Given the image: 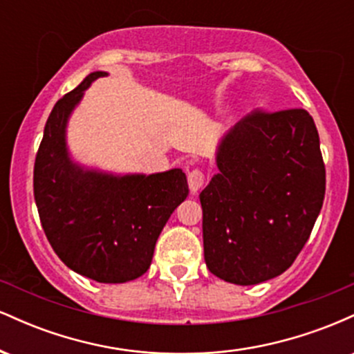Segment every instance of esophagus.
Masks as SVG:
<instances>
[{
	"instance_id": "34e87169",
	"label": "esophagus",
	"mask_w": 354,
	"mask_h": 354,
	"mask_svg": "<svg viewBox=\"0 0 354 354\" xmlns=\"http://www.w3.org/2000/svg\"><path fill=\"white\" fill-rule=\"evenodd\" d=\"M205 173L201 169H193V171L188 173V186L191 193H198L203 188V185H205Z\"/></svg>"
}]
</instances>
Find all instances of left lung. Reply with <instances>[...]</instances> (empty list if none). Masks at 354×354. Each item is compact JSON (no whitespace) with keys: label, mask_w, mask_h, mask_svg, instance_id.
<instances>
[{"label":"left lung","mask_w":354,"mask_h":354,"mask_svg":"<svg viewBox=\"0 0 354 354\" xmlns=\"http://www.w3.org/2000/svg\"><path fill=\"white\" fill-rule=\"evenodd\" d=\"M219 171L200 193L208 270L250 286L288 270L326 189L315 121L304 109L256 111L221 138Z\"/></svg>","instance_id":"1"}]
</instances>
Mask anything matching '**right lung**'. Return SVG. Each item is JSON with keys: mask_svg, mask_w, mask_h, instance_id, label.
I'll use <instances>...</instances> for the list:
<instances>
[{"mask_svg": "<svg viewBox=\"0 0 354 354\" xmlns=\"http://www.w3.org/2000/svg\"><path fill=\"white\" fill-rule=\"evenodd\" d=\"M95 71L53 108L35 161V201L48 241L75 273L98 283H126L151 265L173 211L188 196L180 168L154 174H113L71 160L66 126Z\"/></svg>", "mask_w": 354, "mask_h": 354, "instance_id": "obj_1", "label": "right lung"}]
</instances>
